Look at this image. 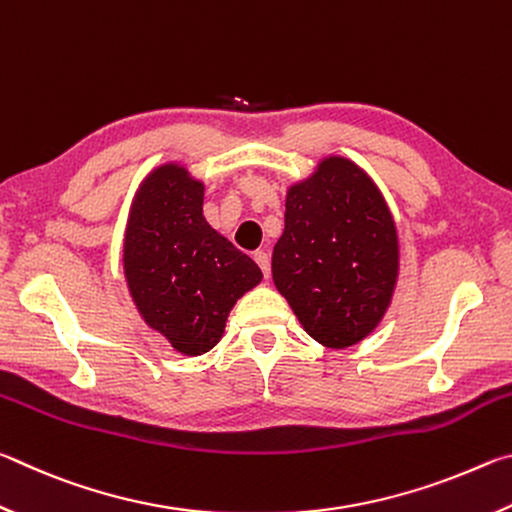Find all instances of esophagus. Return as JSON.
Instances as JSON below:
<instances>
[{
  "instance_id": "esophagus-1",
  "label": "esophagus",
  "mask_w": 512,
  "mask_h": 512,
  "mask_svg": "<svg viewBox=\"0 0 512 512\" xmlns=\"http://www.w3.org/2000/svg\"><path fill=\"white\" fill-rule=\"evenodd\" d=\"M255 262L259 264V268H262L264 277H271V257H268V253H264V250H257Z\"/></svg>"
}]
</instances>
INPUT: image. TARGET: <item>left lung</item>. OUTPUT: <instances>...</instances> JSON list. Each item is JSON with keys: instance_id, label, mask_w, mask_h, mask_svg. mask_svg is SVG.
Wrapping results in <instances>:
<instances>
[{"instance_id": "left-lung-1", "label": "left lung", "mask_w": 512, "mask_h": 512, "mask_svg": "<svg viewBox=\"0 0 512 512\" xmlns=\"http://www.w3.org/2000/svg\"><path fill=\"white\" fill-rule=\"evenodd\" d=\"M273 282L311 339L343 350L375 332L400 275V241L379 187L359 164L327 155L287 189Z\"/></svg>"}]
</instances>
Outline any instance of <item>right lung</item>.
Listing matches in <instances>:
<instances>
[{"label":"right lung","instance_id":"add662e5","mask_svg":"<svg viewBox=\"0 0 512 512\" xmlns=\"http://www.w3.org/2000/svg\"><path fill=\"white\" fill-rule=\"evenodd\" d=\"M205 183L164 162L137 187L124 232V277L153 332L185 357L221 341L237 300L262 271L203 216Z\"/></svg>","mask_w":512,"mask_h":512}]
</instances>
